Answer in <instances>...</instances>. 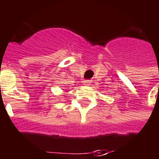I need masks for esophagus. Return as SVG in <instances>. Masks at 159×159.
I'll list each match as a JSON object with an SVG mask.
<instances>
[{"mask_svg":"<svg viewBox=\"0 0 159 159\" xmlns=\"http://www.w3.org/2000/svg\"><path fill=\"white\" fill-rule=\"evenodd\" d=\"M91 82H92L91 80H84L83 81V84L84 85H90Z\"/></svg>","mask_w":159,"mask_h":159,"instance_id":"esophagus-1","label":"esophagus"}]
</instances>
